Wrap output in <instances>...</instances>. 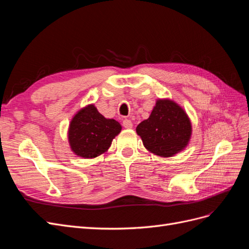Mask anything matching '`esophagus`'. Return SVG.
I'll return each mask as SVG.
<instances>
[{"label": "esophagus", "mask_w": 249, "mask_h": 249, "mask_svg": "<svg viewBox=\"0 0 249 249\" xmlns=\"http://www.w3.org/2000/svg\"><path fill=\"white\" fill-rule=\"evenodd\" d=\"M123 125L125 127V129H132L133 127V123L130 119H124L123 122Z\"/></svg>", "instance_id": "1"}]
</instances>
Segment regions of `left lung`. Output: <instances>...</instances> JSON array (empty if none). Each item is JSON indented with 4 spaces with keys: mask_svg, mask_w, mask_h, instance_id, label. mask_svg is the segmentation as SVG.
Wrapping results in <instances>:
<instances>
[{
    "mask_svg": "<svg viewBox=\"0 0 249 249\" xmlns=\"http://www.w3.org/2000/svg\"><path fill=\"white\" fill-rule=\"evenodd\" d=\"M136 133L150 154L169 158L189 144L192 124L178 103L170 99H158L149 117L137 125Z\"/></svg>",
    "mask_w": 249,
    "mask_h": 249,
    "instance_id": "1",
    "label": "left lung"
}]
</instances>
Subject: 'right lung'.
Masks as SVG:
<instances>
[{"label":"right lung","mask_w":249,"mask_h":249,"mask_svg":"<svg viewBox=\"0 0 249 249\" xmlns=\"http://www.w3.org/2000/svg\"><path fill=\"white\" fill-rule=\"evenodd\" d=\"M120 131L122 125L118 122L104 117L93 104H89L72 116L67 138L74 155L93 159L108 152Z\"/></svg>","instance_id":"obj_1"}]
</instances>
